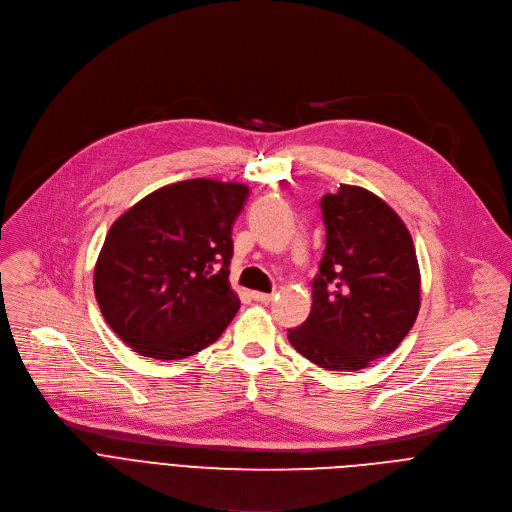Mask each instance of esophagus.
<instances>
[{
	"instance_id": "obj_1",
	"label": "esophagus",
	"mask_w": 512,
	"mask_h": 512,
	"mask_svg": "<svg viewBox=\"0 0 512 512\" xmlns=\"http://www.w3.org/2000/svg\"><path fill=\"white\" fill-rule=\"evenodd\" d=\"M252 299L258 303H270L274 299V293H260V291H252Z\"/></svg>"
}]
</instances>
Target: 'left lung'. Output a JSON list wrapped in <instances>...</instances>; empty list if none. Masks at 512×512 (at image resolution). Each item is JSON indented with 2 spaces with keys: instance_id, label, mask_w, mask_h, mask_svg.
Here are the masks:
<instances>
[{
  "instance_id": "8db88e82",
  "label": "left lung",
  "mask_w": 512,
  "mask_h": 512,
  "mask_svg": "<svg viewBox=\"0 0 512 512\" xmlns=\"http://www.w3.org/2000/svg\"><path fill=\"white\" fill-rule=\"evenodd\" d=\"M325 254L307 321L291 346L327 370H362L394 352L421 307V274L403 219L374 193L339 185L321 199Z\"/></svg>"
}]
</instances>
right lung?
Wrapping results in <instances>:
<instances>
[{"mask_svg": "<svg viewBox=\"0 0 512 512\" xmlns=\"http://www.w3.org/2000/svg\"><path fill=\"white\" fill-rule=\"evenodd\" d=\"M250 191L191 179L120 215L95 264V299L134 352L183 360L211 346L240 309L230 287L232 227Z\"/></svg>", "mask_w": 512, "mask_h": 512, "instance_id": "right-lung-1", "label": "right lung"}]
</instances>
